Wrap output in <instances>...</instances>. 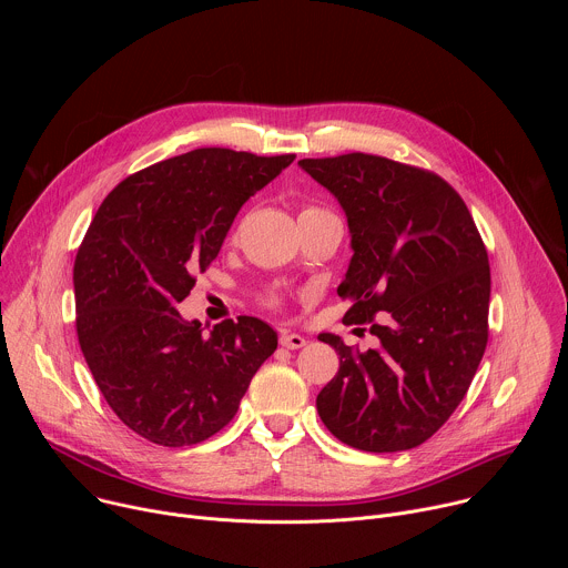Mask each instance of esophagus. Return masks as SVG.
<instances>
[{
  "mask_svg": "<svg viewBox=\"0 0 568 568\" xmlns=\"http://www.w3.org/2000/svg\"><path fill=\"white\" fill-rule=\"evenodd\" d=\"M281 346H285L287 351H298L305 346V337L296 335V333H283L281 335Z\"/></svg>",
  "mask_w": 568,
  "mask_h": 568,
  "instance_id": "1",
  "label": "esophagus"
}]
</instances>
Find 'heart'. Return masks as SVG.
<instances>
[{
  "label": "heart",
  "instance_id": "obj_1",
  "mask_svg": "<svg viewBox=\"0 0 568 568\" xmlns=\"http://www.w3.org/2000/svg\"><path fill=\"white\" fill-rule=\"evenodd\" d=\"M305 211H310V209H305ZM270 303H276V298H270Z\"/></svg>",
  "mask_w": 568,
  "mask_h": 568
}]
</instances>
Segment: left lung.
<instances>
[{
	"label": "left lung",
	"mask_w": 568,
	"mask_h": 568,
	"mask_svg": "<svg viewBox=\"0 0 568 568\" xmlns=\"http://www.w3.org/2000/svg\"><path fill=\"white\" fill-rule=\"evenodd\" d=\"M298 166L342 204L353 258L337 294L344 323H371L377 348L339 355L316 412L342 443L404 452L432 438L465 397L488 344L490 265L460 195L438 175L351 152ZM382 322H373L377 314Z\"/></svg>",
	"instance_id": "obj_1"
}]
</instances>
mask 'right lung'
<instances>
[{"instance_id": "obj_1", "label": "right lung", "mask_w": 568, "mask_h": 568, "mask_svg": "<svg viewBox=\"0 0 568 568\" xmlns=\"http://www.w3.org/2000/svg\"><path fill=\"white\" fill-rule=\"evenodd\" d=\"M294 161L197 148L123 180L73 263L80 351L119 420L141 438L197 445L235 416L278 337L256 316L209 335L178 312L256 191Z\"/></svg>"}]
</instances>
